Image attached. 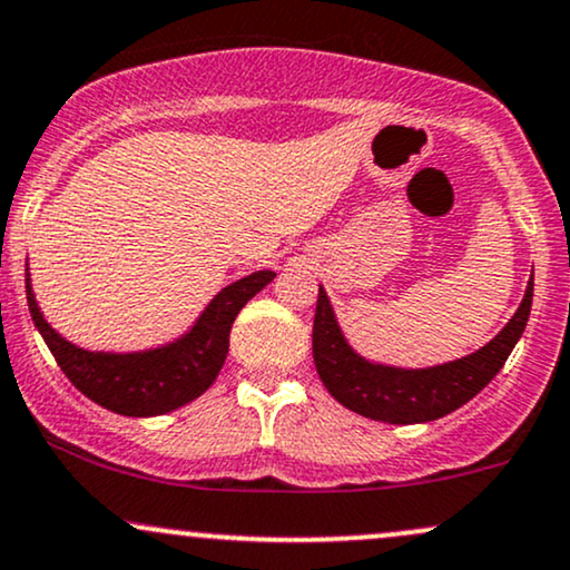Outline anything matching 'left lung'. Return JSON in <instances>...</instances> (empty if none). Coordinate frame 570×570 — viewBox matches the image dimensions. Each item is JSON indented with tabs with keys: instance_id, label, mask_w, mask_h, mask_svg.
<instances>
[{
	"instance_id": "left-lung-1",
	"label": "left lung",
	"mask_w": 570,
	"mask_h": 570,
	"mask_svg": "<svg viewBox=\"0 0 570 570\" xmlns=\"http://www.w3.org/2000/svg\"><path fill=\"white\" fill-rule=\"evenodd\" d=\"M533 299V273L528 281L523 303L507 321L502 332L481 351L464 358L428 368H401L366 361L347 345L328 303L324 286H318V305L313 321V361L324 387L345 409L368 420L387 424H420L451 414L489 385L520 334L525 332Z\"/></svg>"
}]
</instances>
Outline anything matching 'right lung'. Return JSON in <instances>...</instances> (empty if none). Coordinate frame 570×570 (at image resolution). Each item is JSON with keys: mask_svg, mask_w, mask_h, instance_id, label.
<instances>
[{"mask_svg": "<svg viewBox=\"0 0 570 570\" xmlns=\"http://www.w3.org/2000/svg\"><path fill=\"white\" fill-rule=\"evenodd\" d=\"M276 278L273 271H257L225 286L204 307L196 324L161 347L137 353H100L85 351L60 337L47 324L31 292L29 267H26V299L33 326L39 328L50 353L71 380L98 406L121 416H159L185 406L204 390H209L228 355L230 326L242 307Z\"/></svg>", "mask_w": 570, "mask_h": 570, "instance_id": "add662e5", "label": "right lung"}]
</instances>
